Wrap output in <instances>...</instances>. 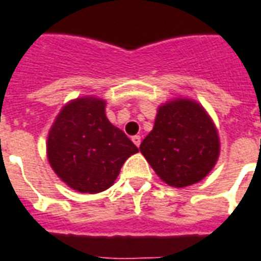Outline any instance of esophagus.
Listing matches in <instances>:
<instances>
[{"label":"esophagus","instance_id":"esophagus-1","mask_svg":"<svg viewBox=\"0 0 261 261\" xmlns=\"http://www.w3.org/2000/svg\"><path fill=\"white\" fill-rule=\"evenodd\" d=\"M131 140H133V142H134L137 146L141 145V137L140 136H134L133 138H131Z\"/></svg>","mask_w":261,"mask_h":261}]
</instances>
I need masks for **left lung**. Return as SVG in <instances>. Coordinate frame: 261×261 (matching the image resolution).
I'll return each instance as SVG.
<instances>
[{
  "instance_id": "obj_1",
  "label": "left lung",
  "mask_w": 261,
  "mask_h": 261,
  "mask_svg": "<svg viewBox=\"0 0 261 261\" xmlns=\"http://www.w3.org/2000/svg\"><path fill=\"white\" fill-rule=\"evenodd\" d=\"M140 150L166 184L182 188L209 174L219 158L220 142L203 108L177 99L160 106L153 130Z\"/></svg>"
}]
</instances>
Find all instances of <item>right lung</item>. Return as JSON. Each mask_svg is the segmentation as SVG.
I'll return each instance as SVG.
<instances>
[{"mask_svg":"<svg viewBox=\"0 0 261 261\" xmlns=\"http://www.w3.org/2000/svg\"><path fill=\"white\" fill-rule=\"evenodd\" d=\"M137 152L130 138L108 120L105 101L92 96L67 103L48 136L51 167L82 194L108 190L125 160Z\"/></svg>","mask_w":261,"mask_h":261,"instance_id":"1","label":"right lung"}]
</instances>
